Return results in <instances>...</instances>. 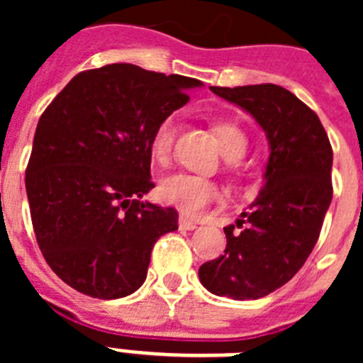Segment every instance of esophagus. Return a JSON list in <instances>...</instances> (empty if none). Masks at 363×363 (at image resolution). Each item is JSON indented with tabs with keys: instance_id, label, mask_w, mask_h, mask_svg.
Returning <instances> with one entry per match:
<instances>
[{
	"instance_id": "obj_1",
	"label": "esophagus",
	"mask_w": 363,
	"mask_h": 363,
	"mask_svg": "<svg viewBox=\"0 0 363 363\" xmlns=\"http://www.w3.org/2000/svg\"><path fill=\"white\" fill-rule=\"evenodd\" d=\"M178 223H179V229H185V230L196 229V221L189 220V218H187V216H184V214H182V216H179Z\"/></svg>"
}]
</instances>
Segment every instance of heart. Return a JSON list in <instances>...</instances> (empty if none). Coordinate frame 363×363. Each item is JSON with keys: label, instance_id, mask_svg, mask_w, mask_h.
<instances>
[{"label": "heart", "instance_id": "obj_1", "mask_svg": "<svg viewBox=\"0 0 363 363\" xmlns=\"http://www.w3.org/2000/svg\"><path fill=\"white\" fill-rule=\"evenodd\" d=\"M179 121H182L179 112H172L163 118L158 127L154 129L152 138H150V156L158 165H167L171 162ZM214 133L220 142L223 158L229 162H238L245 156L249 149V140L242 127L230 121H216ZM158 196L163 203L172 205L187 216H198L207 205L220 200L221 191L211 179L187 174V172H174L160 182Z\"/></svg>", "mask_w": 363, "mask_h": 363}]
</instances>
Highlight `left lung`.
<instances>
[{
    "label": "left lung",
    "mask_w": 363,
    "mask_h": 363,
    "mask_svg": "<svg viewBox=\"0 0 363 363\" xmlns=\"http://www.w3.org/2000/svg\"><path fill=\"white\" fill-rule=\"evenodd\" d=\"M211 91L252 114L271 154L259 196L236 225L223 229L225 255L205 262L198 274L218 296L258 300L287 284L318 242L333 200V149L316 112L284 86Z\"/></svg>",
    "instance_id": "1"
}]
</instances>
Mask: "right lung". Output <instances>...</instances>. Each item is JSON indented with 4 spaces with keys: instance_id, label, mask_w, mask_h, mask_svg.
<instances>
[{
    "instance_id": "add662e5",
    "label": "right lung",
    "mask_w": 363,
    "mask_h": 363,
    "mask_svg": "<svg viewBox=\"0 0 363 363\" xmlns=\"http://www.w3.org/2000/svg\"><path fill=\"white\" fill-rule=\"evenodd\" d=\"M198 79L112 63L76 74L38 121L25 171L38 245L57 277L114 300L147 278L178 213L140 201L154 187L150 138Z\"/></svg>"
}]
</instances>
